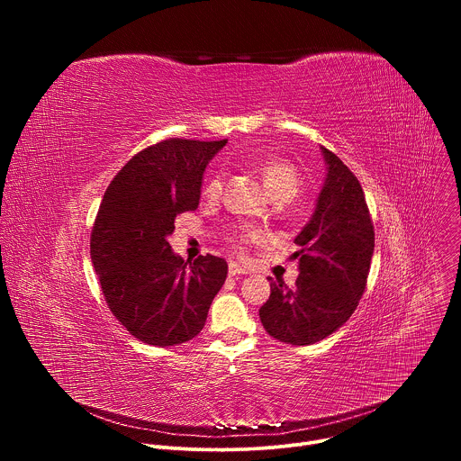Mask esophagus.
Here are the masks:
<instances>
[{"label":"esophagus","mask_w":461,"mask_h":461,"mask_svg":"<svg viewBox=\"0 0 461 461\" xmlns=\"http://www.w3.org/2000/svg\"><path fill=\"white\" fill-rule=\"evenodd\" d=\"M228 274H230V277H237V276H246V274H248V270H246L244 267L237 265V262H230Z\"/></svg>","instance_id":"esophagus-1"}]
</instances>
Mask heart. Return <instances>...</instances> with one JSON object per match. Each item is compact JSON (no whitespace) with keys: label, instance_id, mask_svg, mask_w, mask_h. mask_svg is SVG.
<instances>
[{"label":"heart","instance_id":"b5f03b06","mask_svg":"<svg viewBox=\"0 0 461 461\" xmlns=\"http://www.w3.org/2000/svg\"><path fill=\"white\" fill-rule=\"evenodd\" d=\"M260 175L262 180H265L267 189L270 191V194L274 199H283V201H292L294 196L301 191L303 180L299 171L295 169L294 164H290L285 158H272L267 160L265 164L260 166ZM222 191V175L215 173L204 185V194L208 199L215 201L219 199V194ZM260 237L258 231L255 230H242L239 235L240 242H249V240H257Z\"/></svg>","mask_w":461,"mask_h":461}]
</instances>
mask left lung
<instances>
[{
	"mask_svg": "<svg viewBox=\"0 0 461 461\" xmlns=\"http://www.w3.org/2000/svg\"><path fill=\"white\" fill-rule=\"evenodd\" d=\"M326 166L310 221L295 242L303 248L294 288L276 283L258 310L265 330L288 345H313L341 328L354 313L374 255V226L354 173L321 146Z\"/></svg>",
	"mask_w": 461,
	"mask_h": 461,
	"instance_id": "obj_1",
	"label": "left lung"
}]
</instances>
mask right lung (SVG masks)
<instances>
[{"instance_id":"right-lung-1","label":"right lung","mask_w":461,"mask_h":461,"mask_svg":"<svg viewBox=\"0 0 461 461\" xmlns=\"http://www.w3.org/2000/svg\"><path fill=\"white\" fill-rule=\"evenodd\" d=\"M228 144L169 139L131 158L109 184L91 235L105 301L131 336L175 347L199 336L228 276L215 255L193 260L167 239L178 213L199 208L204 171Z\"/></svg>"}]
</instances>
